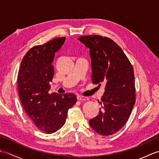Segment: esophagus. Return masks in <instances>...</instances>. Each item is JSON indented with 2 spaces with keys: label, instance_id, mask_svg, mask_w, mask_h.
Instances as JSON below:
<instances>
[{
  "label": "esophagus",
  "instance_id": "obj_1",
  "mask_svg": "<svg viewBox=\"0 0 159 159\" xmlns=\"http://www.w3.org/2000/svg\"><path fill=\"white\" fill-rule=\"evenodd\" d=\"M77 99L79 101H87L89 100V98L87 97H84V96H78Z\"/></svg>",
  "mask_w": 159,
  "mask_h": 159
}]
</instances>
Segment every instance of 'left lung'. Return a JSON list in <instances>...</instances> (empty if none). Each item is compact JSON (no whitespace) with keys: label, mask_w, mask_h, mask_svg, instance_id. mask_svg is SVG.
<instances>
[{"label":"left lung","mask_w":159,"mask_h":159,"mask_svg":"<svg viewBox=\"0 0 159 159\" xmlns=\"http://www.w3.org/2000/svg\"><path fill=\"white\" fill-rule=\"evenodd\" d=\"M78 39L89 48L92 83L106 84L98 100L102 109L89 120V125L100 134L111 135L126 123L135 104L133 66L122 49L109 38L89 35Z\"/></svg>","instance_id":"8db88e82"}]
</instances>
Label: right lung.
Returning a JSON list of instances; mask_svg holds the SVG:
<instances>
[{
    "mask_svg": "<svg viewBox=\"0 0 159 159\" xmlns=\"http://www.w3.org/2000/svg\"><path fill=\"white\" fill-rule=\"evenodd\" d=\"M65 40L63 37L33 46L24 56L18 72L22 105L35 126L46 134L55 133L63 126L68 109L76 102L74 93H48L55 73L53 60Z\"/></svg>",
    "mask_w": 159,
    "mask_h": 159,
    "instance_id": "obj_1",
    "label": "right lung"
}]
</instances>
